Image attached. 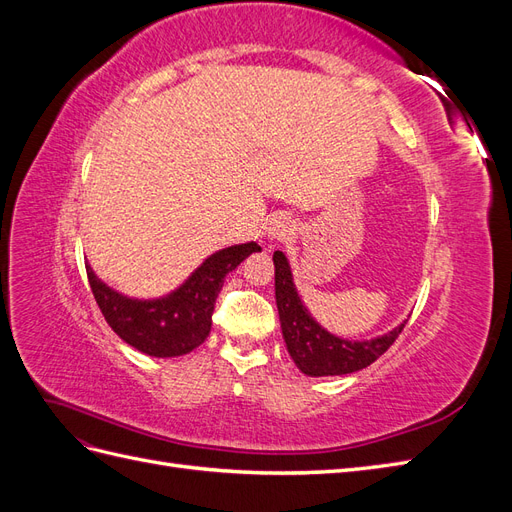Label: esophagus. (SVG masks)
I'll use <instances>...</instances> for the list:
<instances>
[{
  "label": "esophagus",
  "mask_w": 512,
  "mask_h": 512,
  "mask_svg": "<svg viewBox=\"0 0 512 512\" xmlns=\"http://www.w3.org/2000/svg\"><path fill=\"white\" fill-rule=\"evenodd\" d=\"M286 222H282V220H275V222H271L269 224V235L271 237H284L286 235Z\"/></svg>",
  "instance_id": "1"
}]
</instances>
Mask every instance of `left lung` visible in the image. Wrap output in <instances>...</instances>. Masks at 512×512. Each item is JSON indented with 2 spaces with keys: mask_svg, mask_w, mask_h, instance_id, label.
<instances>
[{
  "mask_svg": "<svg viewBox=\"0 0 512 512\" xmlns=\"http://www.w3.org/2000/svg\"><path fill=\"white\" fill-rule=\"evenodd\" d=\"M275 262V301L280 312L282 335L292 361L307 376H342L369 367L389 350L406 322H401L389 335L371 339V342H346L324 331L307 314L297 290L292 284L288 260L282 252L273 254Z\"/></svg>",
  "mask_w": 512,
  "mask_h": 512,
  "instance_id": "1",
  "label": "left lung"
}]
</instances>
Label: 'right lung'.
Segmentation results:
<instances>
[{"mask_svg": "<svg viewBox=\"0 0 512 512\" xmlns=\"http://www.w3.org/2000/svg\"><path fill=\"white\" fill-rule=\"evenodd\" d=\"M258 243H241L215 252L179 290L158 301H134L106 288L87 267V280L104 320L123 342L149 356H181L207 339L215 299L228 271L239 267Z\"/></svg>", "mask_w": 512, "mask_h": 512, "instance_id": "add662e5", "label": "right lung"}]
</instances>
